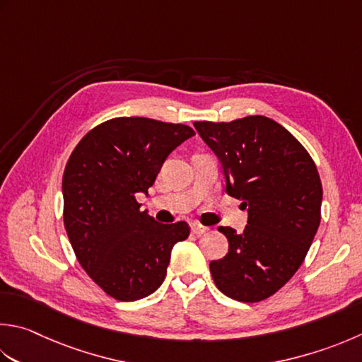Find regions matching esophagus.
<instances>
[{"label": "esophagus", "instance_id": "34e87169", "mask_svg": "<svg viewBox=\"0 0 362 362\" xmlns=\"http://www.w3.org/2000/svg\"><path fill=\"white\" fill-rule=\"evenodd\" d=\"M191 232H193L194 235H202V233L209 232V228H205V226H202L199 223H193L191 224Z\"/></svg>", "mask_w": 362, "mask_h": 362}]
</instances>
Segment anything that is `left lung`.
I'll return each instance as SVG.
<instances>
[{"instance_id":"1","label":"left lung","mask_w":362,"mask_h":362,"mask_svg":"<svg viewBox=\"0 0 362 362\" xmlns=\"http://www.w3.org/2000/svg\"><path fill=\"white\" fill-rule=\"evenodd\" d=\"M194 129L221 161L228 194L247 210L243 233L219 228L229 251L210 262V273L232 300H265L298 270L320 224L315 163L292 133L265 116L204 120Z\"/></svg>"}]
</instances>
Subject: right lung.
<instances>
[{
    "mask_svg": "<svg viewBox=\"0 0 362 362\" xmlns=\"http://www.w3.org/2000/svg\"><path fill=\"white\" fill-rule=\"evenodd\" d=\"M194 134L188 125L116 117L97 125L70 155L62 177L64 226L76 259L103 292L119 301L153 293L185 221L161 224L141 211L163 163Z\"/></svg>",
    "mask_w": 362,
    "mask_h": 362,
    "instance_id": "obj_1",
    "label": "right lung"
}]
</instances>
